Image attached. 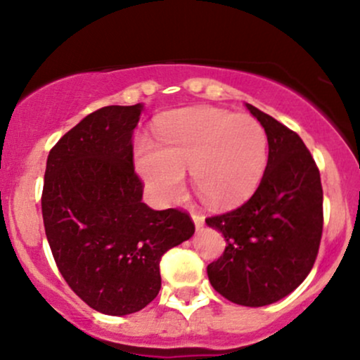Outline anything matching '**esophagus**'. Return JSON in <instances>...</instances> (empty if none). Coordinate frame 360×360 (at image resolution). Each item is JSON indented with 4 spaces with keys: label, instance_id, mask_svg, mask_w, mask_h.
<instances>
[{
    "label": "esophagus",
    "instance_id": "34e87169",
    "mask_svg": "<svg viewBox=\"0 0 360 360\" xmlns=\"http://www.w3.org/2000/svg\"><path fill=\"white\" fill-rule=\"evenodd\" d=\"M193 221H194V226H196V230L203 229V225H205V217H203V214L193 212Z\"/></svg>",
    "mask_w": 360,
    "mask_h": 360
}]
</instances>
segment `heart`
I'll return each mask as SVG.
<instances>
[{
    "instance_id": "1",
    "label": "heart",
    "mask_w": 360,
    "mask_h": 360,
    "mask_svg": "<svg viewBox=\"0 0 360 360\" xmlns=\"http://www.w3.org/2000/svg\"><path fill=\"white\" fill-rule=\"evenodd\" d=\"M157 148L140 142L139 172L160 203L179 198L184 171L194 189L218 208L240 205L257 189L267 166V134L249 115L210 108L177 111L155 128Z\"/></svg>"
}]
</instances>
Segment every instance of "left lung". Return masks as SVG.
<instances>
[{"label": "left lung", "instance_id": "left-lung-1", "mask_svg": "<svg viewBox=\"0 0 360 360\" xmlns=\"http://www.w3.org/2000/svg\"><path fill=\"white\" fill-rule=\"evenodd\" d=\"M247 108L267 134L266 172L242 206L206 218L226 240L206 271L223 298L255 308L288 296L311 271L323 232V189L300 135L255 106Z\"/></svg>", "mask_w": 360, "mask_h": 360}]
</instances>
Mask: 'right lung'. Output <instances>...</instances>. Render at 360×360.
<instances>
[{
    "label": "right lung",
    "instance_id": "right-lung-1",
    "mask_svg": "<svg viewBox=\"0 0 360 360\" xmlns=\"http://www.w3.org/2000/svg\"><path fill=\"white\" fill-rule=\"evenodd\" d=\"M140 111H93L52 147L44 177V226L59 272L88 307L113 316L155 298L160 259L194 233L188 212L142 203L131 143Z\"/></svg>",
    "mask_w": 360,
    "mask_h": 360
}]
</instances>
